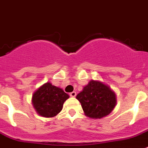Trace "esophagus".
<instances>
[{
  "instance_id": "1",
  "label": "esophagus",
  "mask_w": 148,
  "mask_h": 148,
  "mask_svg": "<svg viewBox=\"0 0 148 148\" xmlns=\"http://www.w3.org/2000/svg\"><path fill=\"white\" fill-rule=\"evenodd\" d=\"M69 95H70V96H71V97H75V96H76V95H77V92H74V91L71 92Z\"/></svg>"
}]
</instances>
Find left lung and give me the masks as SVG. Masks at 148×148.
<instances>
[{
	"label": "left lung",
	"mask_w": 148,
	"mask_h": 148,
	"mask_svg": "<svg viewBox=\"0 0 148 148\" xmlns=\"http://www.w3.org/2000/svg\"><path fill=\"white\" fill-rule=\"evenodd\" d=\"M76 99L81 104L86 116L92 119H101L108 115L116 104L115 92L98 80H90Z\"/></svg>",
	"instance_id": "obj_1"
}]
</instances>
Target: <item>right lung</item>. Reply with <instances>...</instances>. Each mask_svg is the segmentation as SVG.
<instances>
[{"instance_id":"right-lung-1","label":"right lung","mask_w":148,"mask_h":148,"mask_svg":"<svg viewBox=\"0 0 148 148\" xmlns=\"http://www.w3.org/2000/svg\"><path fill=\"white\" fill-rule=\"evenodd\" d=\"M69 95L62 89L46 83L38 88L32 95V104L39 115L53 117L60 112L63 104Z\"/></svg>"}]
</instances>
